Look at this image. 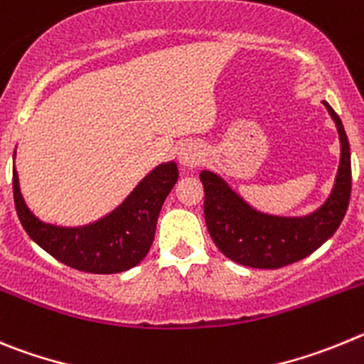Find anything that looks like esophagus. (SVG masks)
Wrapping results in <instances>:
<instances>
[{
	"instance_id": "esophagus-1",
	"label": "esophagus",
	"mask_w": 364,
	"mask_h": 364,
	"mask_svg": "<svg viewBox=\"0 0 364 364\" xmlns=\"http://www.w3.org/2000/svg\"><path fill=\"white\" fill-rule=\"evenodd\" d=\"M203 150L198 143L194 141H185L181 143V146L178 149V161L181 163L185 168H192V166L198 165L201 161Z\"/></svg>"
}]
</instances>
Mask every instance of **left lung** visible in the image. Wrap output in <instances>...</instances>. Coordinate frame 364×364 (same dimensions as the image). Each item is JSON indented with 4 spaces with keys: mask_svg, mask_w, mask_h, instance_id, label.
<instances>
[{
    "mask_svg": "<svg viewBox=\"0 0 364 364\" xmlns=\"http://www.w3.org/2000/svg\"><path fill=\"white\" fill-rule=\"evenodd\" d=\"M337 127L341 159L326 201L306 215L267 214L245 201L221 176L201 170L205 221L215 247L228 259L252 268H279L304 259L328 241L346 214L352 192L350 145L341 119L323 101Z\"/></svg>",
    "mask_w": 364,
    "mask_h": 364,
    "instance_id": "obj_1",
    "label": "left lung"
}]
</instances>
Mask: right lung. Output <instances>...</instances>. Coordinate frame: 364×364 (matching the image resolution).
<instances>
[{
	"label": "right lung",
	"mask_w": 364,
	"mask_h": 364,
	"mask_svg": "<svg viewBox=\"0 0 364 364\" xmlns=\"http://www.w3.org/2000/svg\"><path fill=\"white\" fill-rule=\"evenodd\" d=\"M178 178L176 161L161 163L110 214L83 227H60L36 218L23 199L16 168H12V188L19 221L34 243L76 270L117 274L145 259L161 206Z\"/></svg>",
	"instance_id": "add662e5"
}]
</instances>
